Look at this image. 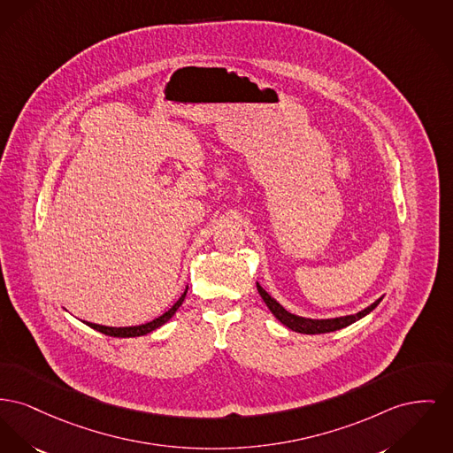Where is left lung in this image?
Returning <instances> with one entry per match:
<instances>
[{
	"label": "left lung",
	"instance_id": "obj_1",
	"mask_svg": "<svg viewBox=\"0 0 453 453\" xmlns=\"http://www.w3.org/2000/svg\"><path fill=\"white\" fill-rule=\"evenodd\" d=\"M257 289L262 296V299L265 301L268 310L272 311V315L275 319H279L282 325H286L288 328H291L293 332H299V334H308V335H313V334H326V332H335V330H341L344 326L352 325L354 321L366 317L368 313H372V310L380 304V301L383 297H378L372 304H370L368 308L357 311L356 315H346V317H339V319H304V317H297L289 313L282 304H279L270 294L266 293L265 289L257 282Z\"/></svg>",
	"mask_w": 453,
	"mask_h": 453
}]
</instances>
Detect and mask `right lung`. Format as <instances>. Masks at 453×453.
<instances>
[{
  "label": "right lung",
  "mask_w": 453,
  "mask_h": 453,
  "mask_svg": "<svg viewBox=\"0 0 453 453\" xmlns=\"http://www.w3.org/2000/svg\"><path fill=\"white\" fill-rule=\"evenodd\" d=\"M187 293L188 286L187 289H185V293L181 294V297H180L164 315H160L159 319H152V321H149V323H143V325H136V326H106V325H97V323H90V321H83V323L88 325L90 328H94V330L104 334V335H109V337H140V335H147V334H150L152 330L162 326L165 321H169V319H173V315H174V313L178 311V308L183 304Z\"/></svg>",
  "instance_id": "1"
}]
</instances>
